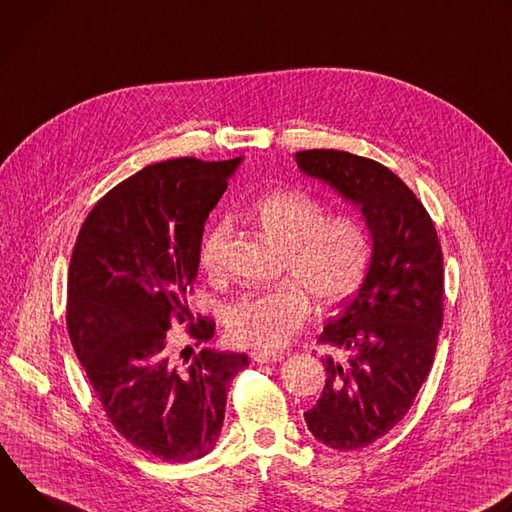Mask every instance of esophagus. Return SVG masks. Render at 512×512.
Masks as SVG:
<instances>
[{"instance_id":"obj_1","label":"esophagus","mask_w":512,"mask_h":512,"mask_svg":"<svg viewBox=\"0 0 512 512\" xmlns=\"http://www.w3.org/2000/svg\"><path fill=\"white\" fill-rule=\"evenodd\" d=\"M282 358V352H252V360L258 362V364H270V362H280Z\"/></svg>"}]
</instances>
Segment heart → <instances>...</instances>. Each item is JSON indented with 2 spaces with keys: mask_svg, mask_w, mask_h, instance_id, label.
Masks as SVG:
<instances>
[{
  "mask_svg": "<svg viewBox=\"0 0 512 512\" xmlns=\"http://www.w3.org/2000/svg\"><path fill=\"white\" fill-rule=\"evenodd\" d=\"M262 232L285 248L282 270L295 278L278 287L246 293L223 309L232 342L260 350H276L307 321L311 303L323 309L348 301L368 272L372 240L358 215H333L313 195L297 189L276 191L252 205ZM230 240V223L217 221L199 246L201 266L219 274Z\"/></svg>",
  "mask_w": 512,
  "mask_h": 512,
  "instance_id": "1",
  "label": "heart"
}]
</instances>
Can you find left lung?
<instances>
[{
	"mask_svg": "<svg viewBox=\"0 0 512 512\" xmlns=\"http://www.w3.org/2000/svg\"><path fill=\"white\" fill-rule=\"evenodd\" d=\"M305 175L360 207L372 236L364 282L319 335L321 399L305 413L309 431L333 449H360L411 409L429 376L443 323V254L415 193L384 164L342 150L295 154Z\"/></svg>",
	"mask_w": 512,
	"mask_h": 512,
	"instance_id": "8db88e82",
	"label": "left lung"
}]
</instances>
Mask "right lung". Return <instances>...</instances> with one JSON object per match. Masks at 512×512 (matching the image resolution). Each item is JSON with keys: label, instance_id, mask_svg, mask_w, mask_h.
I'll use <instances>...</instances> for the list:
<instances>
[{"label": "right lung", "instance_id": "1", "mask_svg": "<svg viewBox=\"0 0 512 512\" xmlns=\"http://www.w3.org/2000/svg\"><path fill=\"white\" fill-rule=\"evenodd\" d=\"M242 158H175L142 168L89 211L69 266L67 327L107 419L150 456L183 464L215 447L227 388L246 354L170 358V321L189 317L209 211ZM187 331L209 342L215 321Z\"/></svg>", "mask_w": 512, "mask_h": 512}]
</instances>
